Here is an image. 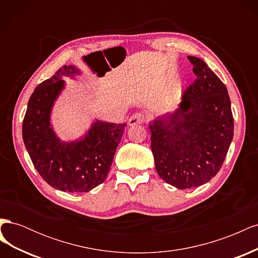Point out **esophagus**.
<instances>
[{
	"mask_svg": "<svg viewBox=\"0 0 258 258\" xmlns=\"http://www.w3.org/2000/svg\"><path fill=\"white\" fill-rule=\"evenodd\" d=\"M143 121H144V115L142 113H136L130 117L128 123L129 126H136V124H140Z\"/></svg>",
	"mask_w": 258,
	"mask_h": 258,
	"instance_id": "obj_1",
	"label": "esophagus"
}]
</instances>
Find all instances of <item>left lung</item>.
<instances>
[{
    "mask_svg": "<svg viewBox=\"0 0 258 258\" xmlns=\"http://www.w3.org/2000/svg\"><path fill=\"white\" fill-rule=\"evenodd\" d=\"M196 80L172 114L151 121V147L159 176L179 189L204 185L220 171L233 138L230 99L204 60L188 56Z\"/></svg>",
    "mask_w": 258,
    "mask_h": 258,
    "instance_id": "8db88e82",
    "label": "left lung"
}]
</instances>
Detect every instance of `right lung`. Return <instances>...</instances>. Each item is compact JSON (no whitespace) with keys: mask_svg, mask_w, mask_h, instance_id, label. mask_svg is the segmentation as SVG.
<instances>
[{"mask_svg":"<svg viewBox=\"0 0 258 258\" xmlns=\"http://www.w3.org/2000/svg\"><path fill=\"white\" fill-rule=\"evenodd\" d=\"M81 74L74 66H63L44 81L30 97L22 122V138L35 169L45 182L66 192H87L102 184L112 166L126 123L92 122L77 141L63 142L50 123L54 101L63 90V77Z\"/></svg>","mask_w":258,"mask_h":258,"instance_id":"obj_1","label":"right lung"}]
</instances>
